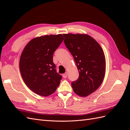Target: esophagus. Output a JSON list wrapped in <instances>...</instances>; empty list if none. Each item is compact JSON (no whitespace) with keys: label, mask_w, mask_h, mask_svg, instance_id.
Segmentation results:
<instances>
[{"label":"esophagus","mask_w":130,"mask_h":130,"mask_svg":"<svg viewBox=\"0 0 130 130\" xmlns=\"http://www.w3.org/2000/svg\"><path fill=\"white\" fill-rule=\"evenodd\" d=\"M67 73L66 72L65 73H64L63 74V78H67Z\"/></svg>","instance_id":"1"}]
</instances>
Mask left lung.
I'll return each mask as SVG.
<instances>
[{"label": "left lung", "mask_w": 130, "mask_h": 130, "mask_svg": "<svg viewBox=\"0 0 130 130\" xmlns=\"http://www.w3.org/2000/svg\"><path fill=\"white\" fill-rule=\"evenodd\" d=\"M64 44L71 53L79 73L73 81L74 93L85 97L100 87L105 77L106 60L104 51L93 38L87 34H63Z\"/></svg>", "instance_id": "obj_1"}]
</instances>
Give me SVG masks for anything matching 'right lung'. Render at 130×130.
I'll list each match as a JSON object with an SVG mask.
<instances>
[{
    "mask_svg": "<svg viewBox=\"0 0 130 130\" xmlns=\"http://www.w3.org/2000/svg\"><path fill=\"white\" fill-rule=\"evenodd\" d=\"M63 40L62 34L34 38L22 53L19 69L23 79L29 89L39 95L49 96L60 85L62 76L56 72L53 54Z\"/></svg>",
    "mask_w": 130,
    "mask_h": 130,
    "instance_id": "obj_1",
    "label": "right lung"
}]
</instances>
